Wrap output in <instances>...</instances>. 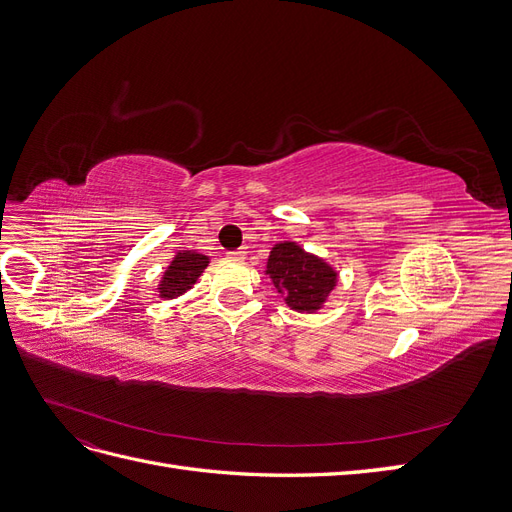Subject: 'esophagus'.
<instances>
[{
	"mask_svg": "<svg viewBox=\"0 0 512 512\" xmlns=\"http://www.w3.org/2000/svg\"><path fill=\"white\" fill-rule=\"evenodd\" d=\"M230 260H245V252L243 250H235V252H228Z\"/></svg>",
	"mask_w": 512,
	"mask_h": 512,
	"instance_id": "esophagus-1",
	"label": "esophagus"
}]
</instances>
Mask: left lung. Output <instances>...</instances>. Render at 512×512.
<instances>
[{
	"label": "left lung",
	"mask_w": 512,
	"mask_h": 512,
	"mask_svg": "<svg viewBox=\"0 0 512 512\" xmlns=\"http://www.w3.org/2000/svg\"><path fill=\"white\" fill-rule=\"evenodd\" d=\"M265 275L284 303L299 314L320 312L339 277L333 265L305 252L297 241H280L271 247Z\"/></svg>",
	"instance_id": "1"
}]
</instances>
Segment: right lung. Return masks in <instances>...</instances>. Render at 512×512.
Listing matches in <instances>:
<instances>
[{
    "label": "right lung",
    "instance_id": "right-lung-1",
    "mask_svg": "<svg viewBox=\"0 0 512 512\" xmlns=\"http://www.w3.org/2000/svg\"><path fill=\"white\" fill-rule=\"evenodd\" d=\"M209 256L194 252V250H179L166 271L162 273V280L158 284V297L160 299H177L181 294L188 292L203 271L209 267Z\"/></svg>",
    "mask_w": 512,
    "mask_h": 512
}]
</instances>
